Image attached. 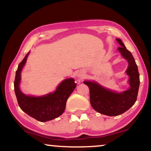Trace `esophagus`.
Returning <instances> with one entry per match:
<instances>
[{
	"label": "esophagus",
	"instance_id": "obj_1",
	"mask_svg": "<svg viewBox=\"0 0 151 151\" xmlns=\"http://www.w3.org/2000/svg\"><path fill=\"white\" fill-rule=\"evenodd\" d=\"M76 76H77L78 78H81V79H82V78H84L85 72L83 71V70H79L77 73H76Z\"/></svg>",
	"mask_w": 151,
	"mask_h": 151
}]
</instances>
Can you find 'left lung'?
Here are the masks:
<instances>
[{"mask_svg": "<svg viewBox=\"0 0 151 151\" xmlns=\"http://www.w3.org/2000/svg\"><path fill=\"white\" fill-rule=\"evenodd\" d=\"M116 41L121 45L118 51L128 63L126 70L128 76L129 88L122 92L109 89L95 81H84L90 91V103L93 108L99 113L108 116L122 114L135 104L140 85L139 73L135 60L130 51L119 38Z\"/></svg>", "mask_w": 151, "mask_h": 151, "instance_id": "left-lung-1", "label": "left lung"}]
</instances>
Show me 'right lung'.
Here are the masks:
<instances>
[{
    "instance_id": "obj_1",
    "label": "right lung",
    "mask_w": 151,
    "mask_h": 151,
    "mask_svg": "<svg viewBox=\"0 0 151 151\" xmlns=\"http://www.w3.org/2000/svg\"><path fill=\"white\" fill-rule=\"evenodd\" d=\"M30 51L19 64L16 71L14 88L20 108L29 116L40 122L50 121L64 113L68 98L76 87L75 79L68 78L61 81L56 90L41 96L25 95L20 89L21 72Z\"/></svg>"
}]
</instances>
